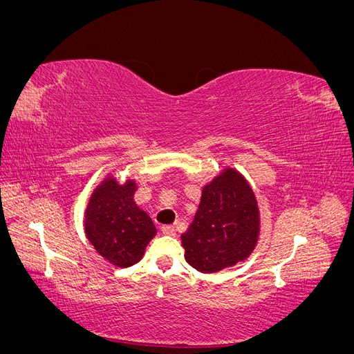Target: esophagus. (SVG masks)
Returning <instances> with one entry per match:
<instances>
[{
  "label": "esophagus",
  "instance_id": "1",
  "mask_svg": "<svg viewBox=\"0 0 354 354\" xmlns=\"http://www.w3.org/2000/svg\"><path fill=\"white\" fill-rule=\"evenodd\" d=\"M160 230H162L165 236H176V229L173 226H162Z\"/></svg>",
  "mask_w": 354,
  "mask_h": 354
}]
</instances>
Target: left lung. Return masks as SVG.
Masks as SVG:
<instances>
[{"label": "left lung", "instance_id": "1", "mask_svg": "<svg viewBox=\"0 0 354 354\" xmlns=\"http://www.w3.org/2000/svg\"><path fill=\"white\" fill-rule=\"evenodd\" d=\"M260 238V209L252 187L226 167L202 187L194 223L181 234L186 261L201 273H217L245 261Z\"/></svg>", "mask_w": 354, "mask_h": 354}]
</instances>
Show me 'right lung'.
Returning a JSON list of instances; mask_svg holds the SVG:
<instances>
[{"label": "right lung", "instance_id": "right-lung-1", "mask_svg": "<svg viewBox=\"0 0 354 354\" xmlns=\"http://www.w3.org/2000/svg\"><path fill=\"white\" fill-rule=\"evenodd\" d=\"M136 180L120 183L108 173L93 190L84 216L87 239L106 261L127 269L143 259L156 227L149 214L137 205Z\"/></svg>", "mask_w": 354, "mask_h": 354}]
</instances>
